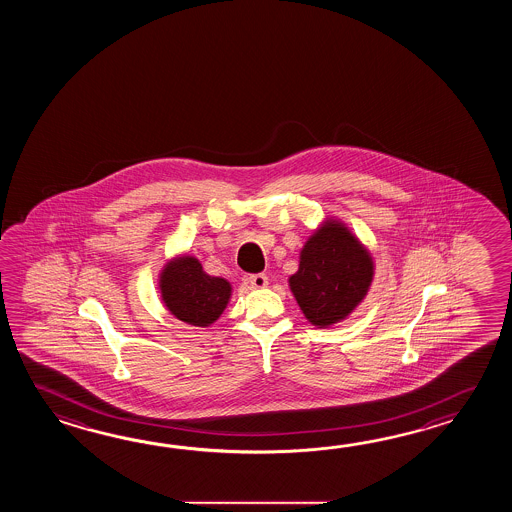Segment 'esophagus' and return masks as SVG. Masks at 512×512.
Segmentation results:
<instances>
[{
    "mask_svg": "<svg viewBox=\"0 0 512 512\" xmlns=\"http://www.w3.org/2000/svg\"><path fill=\"white\" fill-rule=\"evenodd\" d=\"M245 282L252 285L254 289H263L269 285V278L265 274H249V276H245Z\"/></svg>",
    "mask_w": 512,
    "mask_h": 512,
    "instance_id": "esophagus-1",
    "label": "esophagus"
}]
</instances>
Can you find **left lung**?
I'll use <instances>...</instances> for the list:
<instances>
[{
    "instance_id": "1",
    "label": "left lung",
    "mask_w": 512,
    "mask_h": 512,
    "mask_svg": "<svg viewBox=\"0 0 512 512\" xmlns=\"http://www.w3.org/2000/svg\"><path fill=\"white\" fill-rule=\"evenodd\" d=\"M375 274L370 251L338 219L327 218L305 241L289 287L316 327L346 320L366 298Z\"/></svg>"
}]
</instances>
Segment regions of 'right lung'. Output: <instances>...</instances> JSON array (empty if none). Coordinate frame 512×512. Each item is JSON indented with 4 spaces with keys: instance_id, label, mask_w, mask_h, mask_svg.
I'll return each mask as SVG.
<instances>
[{
    "instance_id": "1",
    "label": "right lung",
    "mask_w": 512,
    "mask_h": 512,
    "mask_svg": "<svg viewBox=\"0 0 512 512\" xmlns=\"http://www.w3.org/2000/svg\"><path fill=\"white\" fill-rule=\"evenodd\" d=\"M159 291L172 315L196 327H208L229 304L232 285L210 276L194 256H175L159 274Z\"/></svg>"
}]
</instances>
